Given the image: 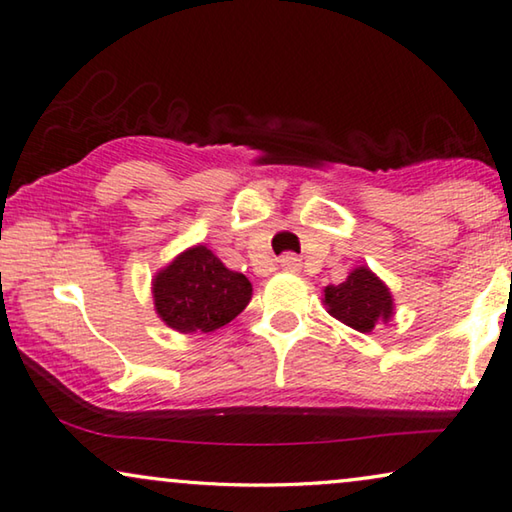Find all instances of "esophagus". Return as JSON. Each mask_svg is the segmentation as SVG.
<instances>
[{
  "label": "esophagus",
  "instance_id": "obj_1",
  "mask_svg": "<svg viewBox=\"0 0 512 512\" xmlns=\"http://www.w3.org/2000/svg\"><path fill=\"white\" fill-rule=\"evenodd\" d=\"M279 265H281L283 272H300L302 261H300V258H297L295 254H283V256L279 258Z\"/></svg>",
  "mask_w": 512,
  "mask_h": 512
}]
</instances>
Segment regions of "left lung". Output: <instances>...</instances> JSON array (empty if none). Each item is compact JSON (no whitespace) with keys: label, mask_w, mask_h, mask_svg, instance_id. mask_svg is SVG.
I'll use <instances>...</instances> for the list:
<instances>
[{"label":"left lung","mask_w":512,"mask_h":512,"mask_svg":"<svg viewBox=\"0 0 512 512\" xmlns=\"http://www.w3.org/2000/svg\"><path fill=\"white\" fill-rule=\"evenodd\" d=\"M322 304L329 316L361 334H371L377 325H387L396 313L389 286L366 265L355 267L338 286L322 290Z\"/></svg>","instance_id":"left-lung-1"}]
</instances>
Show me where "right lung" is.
I'll return each mask as SVG.
<instances>
[{"label": "right lung", "mask_w": 512, "mask_h": 512, "mask_svg": "<svg viewBox=\"0 0 512 512\" xmlns=\"http://www.w3.org/2000/svg\"><path fill=\"white\" fill-rule=\"evenodd\" d=\"M155 313L180 334H208L229 325L251 300V283L233 272L206 245H194L155 272Z\"/></svg>", "instance_id": "obj_1"}]
</instances>
